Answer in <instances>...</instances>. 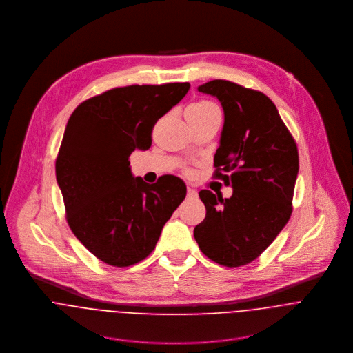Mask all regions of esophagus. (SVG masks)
Listing matches in <instances>:
<instances>
[{
    "mask_svg": "<svg viewBox=\"0 0 353 353\" xmlns=\"http://www.w3.org/2000/svg\"><path fill=\"white\" fill-rule=\"evenodd\" d=\"M199 197V193H197V190L196 189H192V188H189L188 189V199H190V200H196Z\"/></svg>",
    "mask_w": 353,
    "mask_h": 353,
    "instance_id": "34e87169",
    "label": "esophagus"
}]
</instances>
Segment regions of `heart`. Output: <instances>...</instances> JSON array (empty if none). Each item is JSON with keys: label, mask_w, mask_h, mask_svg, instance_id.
Instances as JSON below:
<instances>
[{"label": "heart", "mask_w": 353, "mask_h": 353, "mask_svg": "<svg viewBox=\"0 0 353 353\" xmlns=\"http://www.w3.org/2000/svg\"><path fill=\"white\" fill-rule=\"evenodd\" d=\"M188 110H193L196 112H209V111H214L217 110V107L213 104V103H209V101H196L193 104H190L188 107Z\"/></svg>", "instance_id": "heart-1"}]
</instances>
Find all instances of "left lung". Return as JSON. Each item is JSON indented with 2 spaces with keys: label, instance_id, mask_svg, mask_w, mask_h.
<instances>
[{
  "label": "left lung",
  "instance_id": "obj_1",
  "mask_svg": "<svg viewBox=\"0 0 353 353\" xmlns=\"http://www.w3.org/2000/svg\"><path fill=\"white\" fill-rule=\"evenodd\" d=\"M199 91L217 98L224 110L214 178L231 186L232 196L200 192L206 216L194 238L208 258L236 268L259 256L288 223L298 147L274 103L262 92L227 80H212Z\"/></svg>",
  "mask_w": 353,
  "mask_h": 353
}]
</instances>
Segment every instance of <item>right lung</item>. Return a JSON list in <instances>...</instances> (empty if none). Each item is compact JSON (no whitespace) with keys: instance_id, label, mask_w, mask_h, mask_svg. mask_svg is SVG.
Instances as JSON below:
<instances>
[{"instance_id":"obj_1","label":"right lung","mask_w":353,"mask_h":353,"mask_svg":"<svg viewBox=\"0 0 353 353\" xmlns=\"http://www.w3.org/2000/svg\"><path fill=\"white\" fill-rule=\"evenodd\" d=\"M189 83L129 85L83 101L70 115L55 161L66 220L103 262L125 268L147 258L186 197L185 182L133 176L129 156L147 151L159 118L183 99Z\"/></svg>"}]
</instances>
